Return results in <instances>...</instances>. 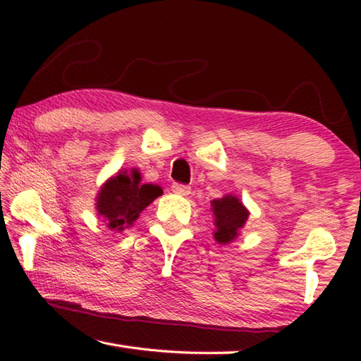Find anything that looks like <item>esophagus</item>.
<instances>
[{
    "instance_id": "esophagus-1",
    "label": "esophagus",
    "mask_w": 361,
    "mask_h": 361,
    "mask_svg": "<svg viewBox=\"0 0 361 361\" xmlns=\"http://www.w3.org/2000/svg\"><path fill=\"white\" fill-rule=\"evenodd\" d=\"M172 191L178 195H189L191 194V188L188 185H180V183H173L172 185Z\"/></svg>"
}]
</instances>
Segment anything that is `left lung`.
Wrapping results in <instances>:
<instances>
[{"instance_id":"1","label":"left lung","mask_w":361,"mask_h":361,"mask_svg":"<svg viewBox=\"0 0 361 361\" xmlns=\"http://www.w3.org/2000/svg\"><path fill=\"white\" fill-rule=\"evenodd\" d=\"M213 239L221 245L234 242L248 221L250 212L242 200L234 194H226L212 200Z\"/></svg>"}]
</instances>
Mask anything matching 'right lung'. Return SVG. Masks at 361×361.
Here are the masks:
<instances>
[{
	"label": "right lung",
	"instance_id": "right-lung-1",
	"mask_svg": "<svg viewBox=\"0 0 361 361\" xmlns=\"http://www.w3.org/2000/svg\"><path fill=\"white\" fill-rule=\"evenodd\" d=\"M162 195L157 185H143L138 169L119 170L103 183L95 197V210L109 231L122 232L133 226L140 213Z\"/></svg>",
	"mask_w": 361,
	"mask_h": 361
}]
</instances>
